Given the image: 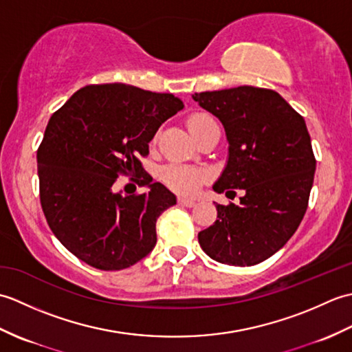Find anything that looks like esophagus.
Wrapping results in <instances>:
<instances>
[{"instance_id":"34e87169","label":"esophagus","mask_w":352,"mask_h":352,"mask_svg":"<svg viewBox=\"0 0 352 352\" xmlns=\"http://www.w3.org/2000/svg\"><path fill=\"white\" fill-rule=\"evenodd\" d=\"M178 204L183 207H193L197 204L195 199H189V198H178Z\"/></svg>"}]
</instances>
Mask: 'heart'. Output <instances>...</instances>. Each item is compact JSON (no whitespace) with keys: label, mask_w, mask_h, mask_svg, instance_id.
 <instances>
[{"label":"heart","mask_w":352,"mask_h":352,"mask_svg":"<svg viewBox=\"0 0 352 352\" xmlns=\"http://www.w3.org/2000/svg\"><path fill=\"white\" fill-rule=\"evenodd\" d=\"M210 121H214V119L207 113L192 115L188 121L189 130L193 134L201 125H204L206 122H210ZM160 177L170 189H174L175 192H180V193H186V195L195 193L207 180V174L204 170L184 166V164H168V166H164L162 169Z\"/></svg>","instance_id":"obj_1"}]
</instances>
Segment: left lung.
I'll return each instance as SVG.
<instances>
[{
    "instance_id": "obj_1",
    "label": "left lung",
    "mask_w": 352,
    "mask_h": 352,
    "mask_svg": "<svg viewBox=\"0 0 352 352\" xmlns=\"http://www.w3.org/2000/svg\"><path fill=\"white\" fill-rule=\"evenodd\" d=\"M219 119L227 164L213 190L241 204H216L218 219L199 231L208 257L231 266L261 263L294 236L307 210L316 160L304 118L271 89L239 86L192 95Z\"/></svg>"
}]
</instances>
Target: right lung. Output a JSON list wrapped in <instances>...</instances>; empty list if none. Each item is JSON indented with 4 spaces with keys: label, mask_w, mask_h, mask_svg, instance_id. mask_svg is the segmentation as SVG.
I'll list each match as a JSON object with an SVG mask.
<instances>
[{
    "label": "right lung",
    "mask_w": 352,
    "mask_h": 352,
    "mask_svg": "<svg viewBox=\"0 0 352 352\" xmlns=\"http://www.w3.org/2000/svg\"><path fill=\"white\" fill-rule=\"evenodd\" d=\"M172 94L124 85L81 87L51 116L37 149L41 204L66 250L101 271L130 267L153 251L155 222L177 198L153 183L138 157L159 126L183 110ZM119 173H136L140 196L114 190Z\"/></svg>",
    "instance_id": "add662e5"
}]
</instances>
